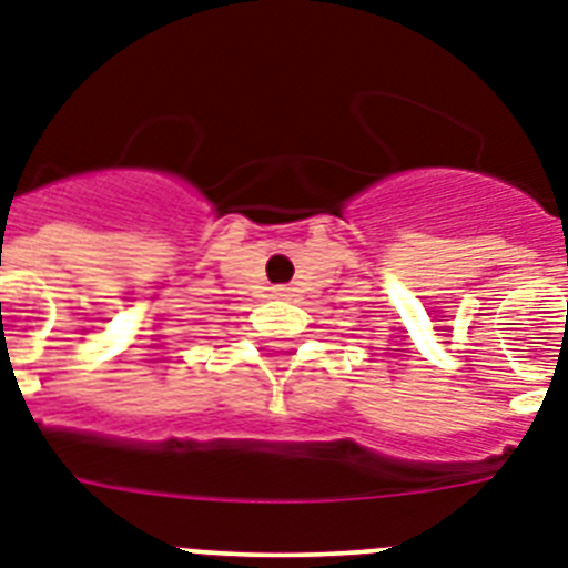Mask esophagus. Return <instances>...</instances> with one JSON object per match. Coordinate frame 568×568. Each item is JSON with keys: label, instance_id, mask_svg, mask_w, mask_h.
<instances>
[{"label": "esophagus", "instance_id": "obj_1", "mask_svg": "<svg viewBox=\"0 0 568 568\" xmlns=\"http://www.w3.org/2000/svg\"><path fill=\"white\" fill-rule=\"evenodd\" d=\"M274 294H276V297H285V294H288V288H285V285H276Z\"/></svg>", "mask_w": 568, "mask_h": 568}]
</instances>
